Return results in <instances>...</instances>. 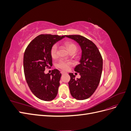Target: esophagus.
Instances as JSON below:
<instances>
[{
    "label": "esophagus",
    "mask_w": 131,
    "mask_h": 131,
    "mask_svg": "<svg viewBox=\"0 0 131 131\" xmlns=\"http://www.w3.org/2000/svg\"><path fill=\"white\" fill-rule=\"evenodd\" d=\"M61 74H62V75H63V74H66V72H63V71H61Z\"/></svg>",
    "instance_id": "esophagus-1"
}]
</instances>
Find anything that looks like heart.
Instances as JSON below:
<instances>
[{
    "mask_svg": "<svg viewBox=\"0 0 131 131\" xmlns=\"http://www.w3.org/2000/svg\"><path fill=\"white\" fill-rule=\"evenodd\" d=\"M65 45L67 46V48H68L69 52L73 50H77V46L72 42H66L65 43ZM50 54L52 58H55L57 57V45L54 44L52 46V47H51V50H50ZM69 66H70V63L67 61H66L64 60H60L56 64V67L57 68H60L63 70H68L69 68Z\"/></svg>",
    "mask_w": 131,
    "mask_h": 131,
    "instance_id": "obj_1",
    "label": "heart"
}]
</instances>
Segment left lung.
I'll return each instance as SVG.
<instances>
[{"label":"left lung","mask_w":131,"mask_h":131,"mask_svg":"<svg viewBox=\"0 0 131 131\" xmlns=\"http://www.w3.org/2000/svg\"><path fill=\"white\" fill-rule=\"evenodd\" d=\"M77 42L81 51L80 64L75 67V72L79 73L80 78H75L73 73H69L68 82L70 92L78 100H84L91 97L100 84L102 69L103 59L94 43L85 37L79 35H65Z\"/></svg>","instance_id":"1"}]
</instances>
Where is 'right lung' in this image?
Segmentation results:
<instances>
[{
  "mask_svg": "<svg viewBox=\"0 0 131 131\" xmlns=\"http://www.w3.org/2000/svg\"><path fill=\"white\" fill-rule=\"evenodd\" d=\"M65 35L41 34L28 45L23 56V69L28 85L32 93L45 101L56 97L60 85L61 73L54 69L51 74H45V68L52 66L51 47Z\"/></svg>",
  "mask_w": 131,
  "mask_h": 131,
  "instance_id": "1",
  "label": "right lung"
}]
</instances>
